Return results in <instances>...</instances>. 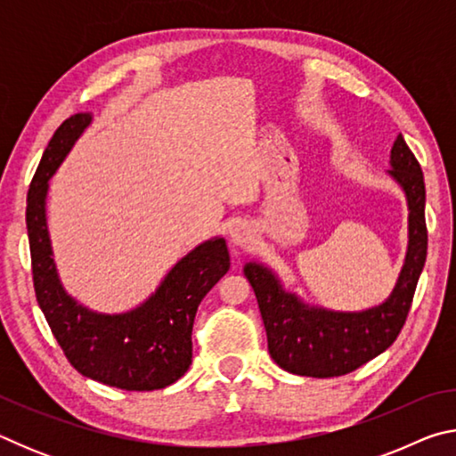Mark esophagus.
<instances>
[{"mask_svg":"<svg viewBox=\"0 0 456 456\" xmlns=\"http://www.w3.org/2000/svg\"><path fill=\"white\" fill-rule=\"evenodd\" d=\"M253 241H256V229L251 227V223H239L233 229H231V243L233 247H249Z\"/></svg>","mask_w":456,"mask_h":456,"instance_id":"34e87169","label":"esophagus"}]
</instances>
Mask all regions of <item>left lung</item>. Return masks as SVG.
I'll use <instances>...</instances> for the list:
<instances>
[{"label": "left lung", "instance_id": "1", "mask_svg": "<svg viewBox=\"0 0 456 456\" xmlns=\"http://www.w3.org/2000/svg\"><path fill=\"white\" fill-rule=\"evenodd\" d=\"M408 205V247L395 289L382 304L360 312H338L304 302L283 288L272 267L247 261L243 273L256 291L275 364L297 376L348 374L390 348L411 310L416 283L427 261L424 176L403 134L390 151V171Z\"/></svg>", "mask_w": 456, "mask_h": 456}]
</instances>
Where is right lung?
Masks as SVG:
<instances>
[{
    "mask_svg": "<svg viewBox=\"0 0 456 456\" xmlns=\"http://www.w3.org/2000/svg\"><path fill=\"white\" fill-rule=\"evenodd\" d=\"M90 125L88 112L61 122L29 184L26 225L36 297L53 338L82 376L122 390H159L189 370L197 307L229 272V249L223 237L207 239L176 261L159 288L128 312H96L72 297L53 261L45 200L50 179Z\"/></svg>",
    "mask_w": 456,
    "mask_h": 456,
    "instance_id": "1",
    "label": "right lung"
}]
</instances>
